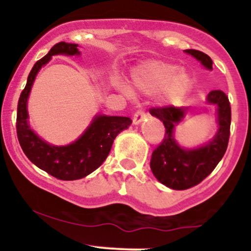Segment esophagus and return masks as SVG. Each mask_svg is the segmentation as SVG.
<instances>
[{
    "mask_svg": "<svg viewBox=\"0 0 251 251\" xmlns=\"http://www.w3.org/2000/svg\"><path fill=\"white\" fill-rule=\"evenodd\" d=\"M145 118H146V112L144 111V109H137L135 113L133 114V124L137 125V124L142 123Z\"/></svg>",
    "mask_w": 251,
    "mask_h": 251,
    "instance_id": "1",
    "label": "esophagus"
}]
</instances>
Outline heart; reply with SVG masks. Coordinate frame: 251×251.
Masks as SVG:
<instances>
[{"instance_id":"heart-1","label":"heart","mask_w":251,"mask_h":251,"mask_svg":"<svg viewBox=\"0 0 251 251\" xmlns=\"http://www.w3.org/2000/svg\"><path fill=\"white\" fill-rule=\"evenodd\" d=\"M132 82L145 94L162 91L169 101H178L192 87V79L184 70H178L174 63L162 60H148L132 71Z\"/></svg>"}]
</instances>
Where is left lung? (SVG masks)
<instances>
[{
	"instance_id": "obj_1",
	"label": "left lung",
	"mask_w": 251,
	"mask_h": 251,
	"mask_svg": "<svg viewBox=\"0 0 251 251\" xmlns=\"http://www.w3.org/2000/svg\"><path fill=\"white\" fill-rule=\"evenodd\" d=\"M204 67L212 70V60L201 50H186ZM208 102L217 106L218 132L208 145L195 150L181 149L174 138V128L185 116L188 107L175 106H155L150 108V113L163 122L165 134L162 143L152 152L151 166L154 177L168 188L174 190H186L200 184L214 171L217 164L226 153L230 137L231 107L229 98L223 91H211Z\"/></svg>"
}]
</instances>
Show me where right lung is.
<instances>
[{"label":"right lung","instance_id":"obj_1","mask_svg":"<svg viewBox=\"0 0 251 251\" xmlns=\"http://www.w3.org/2000/svg\"><path fill=\"white\" fill-rule=\"evenodd\" d=\"M56 54H80L75 43L59 42L47 55L35 62L17 102L16 133L20 145L31 163L61 180H75L92 174L105 162L114 138L127 128L132 120L127 117L98 116L76 142L67 146H51L43 142L28 126L27 99L37 72Z\"/></svg>","mask_w":251,"mask_h":251}]
</instances>
